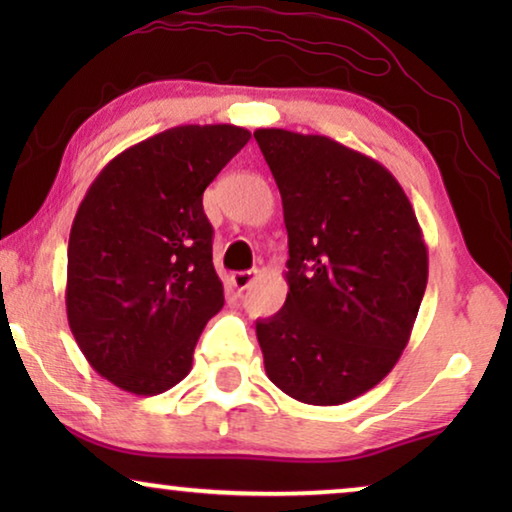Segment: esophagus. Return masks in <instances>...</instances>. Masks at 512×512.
<instances>
[{
  "instance_id": "34e87169",
  "label": "esophagus",
  "mask_w": 512,
  "mask_h": 512,
  "mask_svg": "<svg viewBox=\"0 0 512 512\" xmlns=\"http://www.w3.org/2000/svg\"><path fill=\"white\" fill-rule=\"evenodd\" d=\"M256 279H258V270H242V272H233L230 284H233L237 291H244V289H249Z\"/></svg>"
}]
</instances>
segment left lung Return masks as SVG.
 I'll use <instances>...</instances> for the list:
<instances>
[{
	"label": "left lung",
	"mask_w": 512,
	"mask_h": 512,
	"mask_svg": "<svg viewBox=\"0 0 512 512\" xmlns=\"http://www.w3.org/2000/svg\"><path fill=\"white\" fill-rule=\"evenodd\" d=\"M282 195L286 303L256 321L270 382L307 405H342L391 373L429 279L408 195L382 163L324 135L254 132Z\"/></svg>",
	"instance_id": "left-lung-1"
}]
</instances>
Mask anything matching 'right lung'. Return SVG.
Instances as JSON below:
<instances>
[{
  "mask_svg": "<svg viewBox=\"0 0 512 512\" xmlns=\"http://www.w3.org/2000/svg\"><path fill=\"white\" fill-rule=\"evenodd\" d=\"M237 125H177L104 165L76 209L67 321L104 380L156 396L191 373L223 307L202 193L249 142Z\"/></svg>",
  "mask_w": 512,
  "mask_h": 512,
  "instance_id": "obj_1",
  "label": "right lung"
}]
</instances>
